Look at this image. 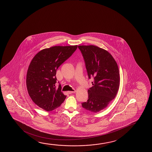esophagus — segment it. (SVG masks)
Wrapping results in <instances>:
<instances>
[{"label":"esophagus","instance_id":"34e87169","mask_svg":"<svg viewBox=\"0 0 152 152\" xmlns=\"http://www.w3.org/2000/svg\"><path fill=\"white\" fill-rule=\"evenodd\" d=\"M75 91H68V93L71 94L74 93H75Z\"/></svg>","mask_w":152,"mask_h":152}]
</instances>
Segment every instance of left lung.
Wrapping results in <instances>:
<instances>
[{
  "instance_id": "left-lung-1",
  "label": "left lung",
  "mask_w": 152,
  "mask_h": 152,
  "mask_svg": "<svg viewBox=\"0 0 152 152\" xmlns=\"http://www.w3.org/2000/svg\"><path fill=\"white\" fill-rule=\"evenodd\" d=\"M84 59L89 78L94 77L93 85L88 90V99L82 107L97 113L107 106L117 95L120 76L117 63L105 49L94 45L78 46Z\"/></svg>"
}]
</instances>
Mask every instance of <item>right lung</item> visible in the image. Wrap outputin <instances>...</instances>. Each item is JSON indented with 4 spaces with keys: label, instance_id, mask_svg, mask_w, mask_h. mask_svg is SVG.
<instances>
[{
    "label": "right lung",
    "instance_id": "add662e5",
    "mask_svg": "<svg viewBox=\"0 0 152 152\" xmlns=\"http://www.w3.org/2000/svg\"><path fill=\"white\" fill-rule=\"evenodd\" d=\"M77 45L53 46L42 49L31 61L26 76V86L32 101L49 112L61 106L66 96L56 88V70L72 56Z\"/></svg>",
    "mask_w": 152,
    "mask_h": 152
}]
</instances>
